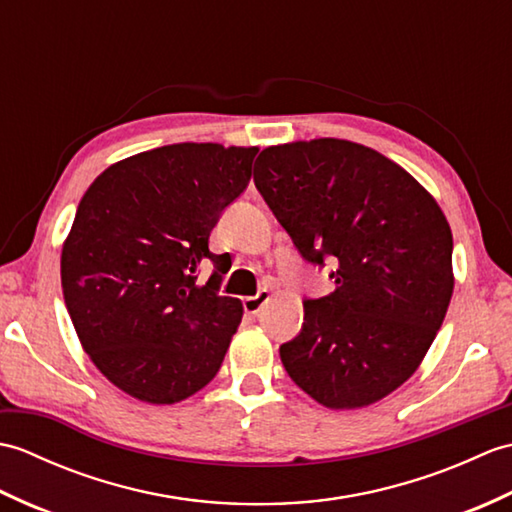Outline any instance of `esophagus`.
Masks as SVG:
<instances>
[{
    "label": "esophagus",
    "mask_w": 512,
    "mask_h": 512,
    "mask_svg": "<svg viewBox=\"0 0 512 512\" xmlns=\"http://www.w3.org/2000/svg\"><path fill=\"white\" fill-rule=\"evenodd\" d=\"M268 299H270V292L268 290H259L257 295H253V297H246L242 303H244V310L248 312V314H257L259 310H262L266 303H268Z\"/></svg>",
    "instance_id": "34e87169"
}]
</instances>
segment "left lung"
I'll return each instance as SVG.
<instances>
[{"mask_svg": "<svg viewBox=\"0 0 512 512\" xmlns=\"http://www.w3.org/2000/svg\"><path fill=\"white\" fill-rule=\"evenodd\" d=\"M255 187L328 297L303 299L279 347L288 376L330 409L385 398L416 372L453 295V235L438 202L378 151L339 138L268 147Z\"/></svg>", "mask_w": 512, "mask_h": 512, "instance_id": "obj_1", "label": "left lung"}]
</instances>
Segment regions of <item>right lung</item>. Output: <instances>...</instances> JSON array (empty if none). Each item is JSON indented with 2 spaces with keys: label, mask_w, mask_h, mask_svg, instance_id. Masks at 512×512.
Returning a JSON list of instances; mask_svg holds the SVG:
<instances>
[{
  "label": "right lung",
  "mask_w": 512,
  "mask_h": 512,
  "mask_svg": "<svg viewBox=\"0 0 512 512\" xmlns=\"http://www.w3.org/2000/svg\"><path fill=\"white\" fill-rule=\"evenodd\" d=\"M257 147L180 143L105 169L85 191L61 253V286L83 350L151 405L193 396L220 369L242 301L204 286L209 237L248 187ZM217 268V266H215Z\"/></svg>",
  "instance_id": "right-lung-1"
}]
</instances>
